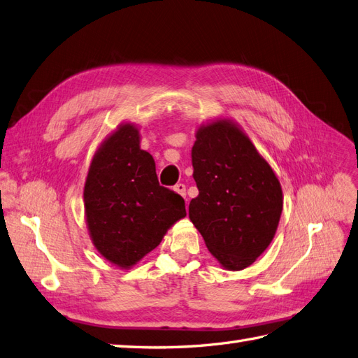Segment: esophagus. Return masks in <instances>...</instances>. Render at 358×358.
I'll return each mask as SVG.
<instances>
[{"label":"esophagus","instance_id":"34e87169","mask_svg":"<svg viewBox=\"0 0 358 358\" xmlns=\"http://www.w3.org/2000/svg\"><path fill=\"white\" fill-rule=\"evenodd\" d=\"M173 189H175V192H178L179 195H182L183 199H187V187H185L183 183H176Z\"/></svg>","mask_w":358,"mask_h":358}]
</instances>
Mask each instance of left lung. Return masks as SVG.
<instances>
[{
  "label": "left lung",
  "instance_id": "8db88e82",
  "mask_svg": "<svg viewBox=\"0 0 358 358\" xmlns=\"http://www.w3.org/2000/svg\"><path fill=\"white\" fill-rule=\"evenodd\" d=\"M195 138L192 176L199 196L189 203V219L222 266L244 269L275 236L282 210L280 180L237 122H207Z\"/></svg>",
  "mask_w": 358,
  "mask_h": 358
}]
</instances>
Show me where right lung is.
I'll return each instance as SVG.
<instances>
[{
    "label": "right lung",
    "instance_id": "1",
    "mask_svg": "<svg viewBox=\"0 0 358 358\" xmlns=\"http://www.w3.org/2000/svg\"><path fill=\"white\" fill-rule=\"evenodd\" d=\"M84 212L96 250L129 269L187 216L182 196L158 183L139 129L122 122L97 148L84 185Z\"/></svg>",
    "mask_w": 358,
    "mask_h": 358
}]
</instances>
